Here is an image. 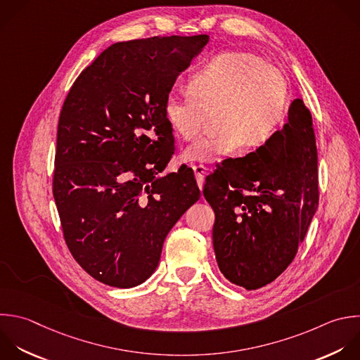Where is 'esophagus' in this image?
<instances>
[{
	"label": "esophagus",
	"mask_w": 360,
	"mask_h": 360,
	"mask_svg": "<svg viewBox=\"0 0 360 360\" xmlns=\"http://www.w3.org/2000/svg\"><path fill=\"white\" fill-rule=\"evenodd\" d=\"M193 170H194V174H195L197 184H198V187H200V190H201V188H202L204 179H205L207 167H205V166H202V165H197V166H193Z\"/></svg>",
	"instance_id": "34e87169"
}]
</instances>
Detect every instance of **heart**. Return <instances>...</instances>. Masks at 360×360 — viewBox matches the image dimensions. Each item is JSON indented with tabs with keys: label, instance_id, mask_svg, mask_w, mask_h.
Instances as JSON below:
<instances>
[{
	"label": "heart",
	"instance_id": "heart-1",
	"mask_svg": "<svg viewBox=\"0 0 360 360\" xmlns=\"http://www.w3.org/2000/svg\"><path fill=\"white\" fill-rule=\"evenodd\" d=\"M188 91H172L165 112L187 141L195 138L208 112L218 110L219 134L201 138L187 148V160L214 163L238 153L245 143L260 146L283 124L288 105L284 75L273 65L246 52H224L195 70Z\"/></svg>",
	"mask_w": 360,
	"mask_h": 360
}]
</instances>
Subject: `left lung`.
<instances>
[{
	"instance_id": "left-lung-1",
	"label": "left lung",
	"mask_w": 360,
	"mask_h": 360,
	"mask_svg": "<svg viewBox=\"0 0 360 360\" xmlns=\"http://www.w3.org/2000/svg\"><path fill=\"white\" fill-rule=\"evenodd\" d=\"M316 167L311 112L297 98L264 145L225 159L207 177L202 193L215 212L212 242L225 278L256 290L288 267L318 208Z\"/></svg>"
}]
</instances>
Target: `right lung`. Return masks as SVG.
I'll return each instance as SVG.
<instances>
[{
  "label": "right lung",
  "instance_id": "right-lung-1",
  "mask_svg": "<svg viewBox=\"0 0 360 360\" xmlns=\"http://www.w3.org/2000/svg\"><path fill=\"white\" fill-rule=\"evenodd\" d=\"M208 39L114 44L65 100L53 197L69 250L104 284L129 288L149 278L169 231L200 198L190 167L160 173L174 153L166 98Z\"/></svg>",
  "mask_w": 360,
  "mask_h": 360
}]
</instances>
